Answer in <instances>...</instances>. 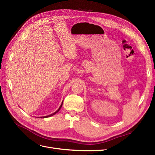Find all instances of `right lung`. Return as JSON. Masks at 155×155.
I'll return each mask as SVG.
<instances>
[{"label":"right lung","instance_id":"right-lung-1","mask_svg":"<svg viewBox=\"0 0 155 155\" xmlns=\"http://www.w3.org/2000/svg\"><path fill=\"white\" fill-rule=\"evenodd\" d=\"M62 103H63V102H62V104H61V107H59V108H58V109L57 110V111H56L55 112V113H52V114H50V115H48V116H45V117H41V118H47V117H51V116H52V115H54V114H55L56 113H58V112L59 111V110H60L61 109V108L62 107Z\"/></svg>","mask_w":155,"mask_h":155}]
</instances>
